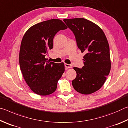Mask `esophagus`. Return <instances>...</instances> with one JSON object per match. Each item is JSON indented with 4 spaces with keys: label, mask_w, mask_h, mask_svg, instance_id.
<instances>
[{
    "label": "esophagus",
    "mask_w": 128,
    "mask_h": 128,
    "mask_svg": "<svg viewBox=\"0 0 128 128\" xmlns=\"http://www.w3.org/2000/svg\"><path fill=\"white\" fill-rule=\"evenodd\" d=\"M64 66H66V68H72V65H71V64H68L65 63Z\"/></svg>",
    "instance_id": "34e87169"
}]
</instances>
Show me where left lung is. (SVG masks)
I'll use <instances>...</instances> for the list:
<instances>
[{
	"mask_svg": "<svg viewBox=\"0 0 128 128\" xmlns=\"http://www.w3.org/2000/svg\"><path fill=\"white\" fill-rule=\"evenodd\" d=\"M74 33L77 46L84 52V66L74 67L77 73L72 81L74 90L82 94H90L102 88L111 70L110 47L107 39L98 25L87 19H64Z\"/></svg>",
	"mask_w": 128,
	"mask_h": 128,
	"instance_id": "left-lung-1",
	"label": "left lung"
}]
</instances>
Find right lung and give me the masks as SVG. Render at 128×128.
I'll list each match as a JSON object with an SVG mask.
<instances>
[{"mask_svg":"<svg viewBox=\"0 0 128 128\" xmlns=\"http://www.w3.org/2000/svg\"><path fill=\"white\" fill-rule=\"evenodd\" d=\"M67 26L59 19L43 21L30 27L24 36L19 63L25 81L36 94L45 96L55 92L65 71L64 62L55 63L45 58L53 48V39Z\"/></svg>","mask_w":128,"mask_h":128,"instance_id":"1","label":"right lung"}]
</instances>
